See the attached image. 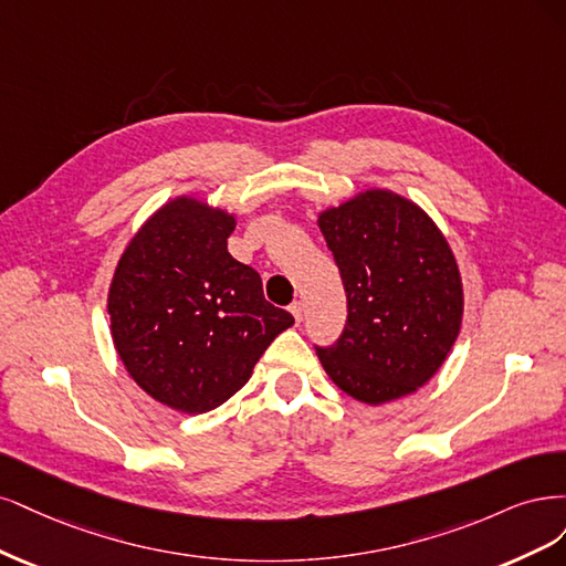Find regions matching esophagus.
Segmentation results:
<instances>
[{"label": "esophagus", "mask_w": 566, "mask_h": 566, "mask_svg": "<svg viewBox=\"0 0 566 566\" xmlns=\"http://www.w3.org/2000/svg\"><path fill=\"white\" fill-rule=\"evenodd\" d=\"M289 310H291V315H294V319L296 322H301L303 319V303L301 301H294L289 305Z\"/></svg>", "instance_id": "esophagus-1"}]
</instances>
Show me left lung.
Segmentation results:
<instances>
[{"instance_id":"8db88e82","label":"left lung","mask_w":566,"mask_h":566,"mask_svg":"<svg viewBox=\"0 0 566 566\" xmlns=\"http://www.w3.org/2000/svg\"><path fill=\"white\" fill-rule=\"evenodd\" d=\"M319 230L348 298L343 334L315 348L324 371L367 405L411 395L442 367L461 332L463 284L444 234L388 190L326 209Z\"/></svg>"}]
</instances>
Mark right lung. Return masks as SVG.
Listing matches in <instances>:
<instances>
[{"instance_id": "1", "label": "right lung", "mask_w": 566, "mask_h": 566, "mask_svg": "<svg viewBox=\"0 0 566 566\" xmlns=\"http://www.w3.org/2000/svg\"><path fill=\"white\" fill-rule=\"evenodd\" d=\"M234 218L192 197L164 205L117 263L107 296L119 359L157 402L184 413L221 407L294 317L234 261Z\"/></svg>"}]
</instances>
